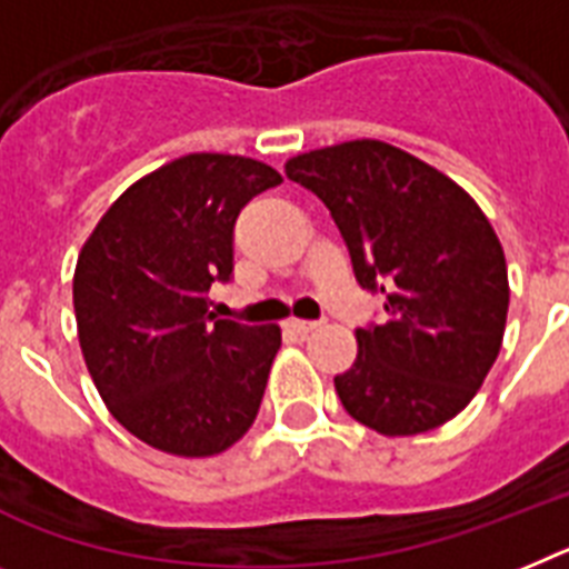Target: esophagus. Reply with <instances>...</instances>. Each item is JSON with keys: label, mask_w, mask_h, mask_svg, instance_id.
<instances>
[{"label": "esophagus", "mask_w": 569, "mask_h": 569, "mask_svg": "<svg viewBox=\"0 0 569 569\" xmlns=\"http://www.w3.org/2000/svg\"><path fill=\"white\" fill-rule=\"evenodd\" d=\"M286 327L292 329V332H298V336H307V332L318 329V321H300V318H292V321L286 323Z\"/></svg>", "instance_id": "esophagus-1"}]
</instances>
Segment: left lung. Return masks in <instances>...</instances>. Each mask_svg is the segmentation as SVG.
Returning <instances> with one entry per match:
<instances>
[{
	"mask_svg": "<svg viewBox=\"0 0 569 569\" xmlns=\"http://www.w3.org/2000/svg\"><path fill=\"white\" fill-rule=\"evenodd\" d=\"M286 176L329 208L358 286L385 295L388 321L358 327L336 376L341 405L385 437L455 419L500 352L509 274L498 233L455 179L376 138L292 156Z\"/></svg>",
	"mask_w": 569,
	"mask_h": 569,
	"instance_id": "8db88e82",
	"label": "left lung"
}]
</instances>
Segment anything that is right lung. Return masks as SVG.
I'll return each instance as SVG.
<instances>
[{"label":"right lung","instance_id":"right-lung-1","mask_svg":"<svg viewBox=\"0 0 569 569\" xmlns=\"http://www.w3.org/2000/svg\"><path fill=\"white\" fill-rule=\"evenodd\" d=\"M280 173L190 152L141 176L100 217L74 266L86 367L118 422L156 451L213 457L254 425L280 327L217 321L208 292L233 271V222Z\"/></svg>","mask_w":569,"mask_h":569}]
</instances>
